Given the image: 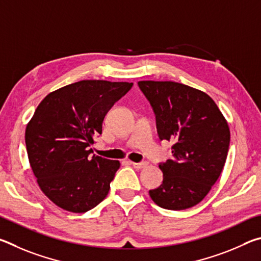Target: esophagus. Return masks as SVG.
I'll return each instance as SVG.
<instances>
[{"mask_svg":"<svg viewBox=\"0 0 261 261\" xmlns=\"http://www.w3.org/2000/svg\"><path fill=\"white\" fill-rule=\"evenodd\" d=\"M131 165L134 166L136 169H143V168L147 167V162L146 161H141V162H131Z\"/></svg>","mask_w":261,"mask_h":261,"instance_id":"34e87169","label":"esophagus"}]
</instances>
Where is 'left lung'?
Instances as JSON below:
<instances>
[{"mask_svg":"<svg viewBox=\"0 0 261 261\" xmlns=\"http://www.w3.org/2000/svg\"><path fill=\"white\" fill-rule=\"evenodd\" d=\"M138 86L155 114L159 138L173 143V156L159 163L162 184L149 196L162 208H190L204 199L223 169L229 126L213 99L199 90L175 82Z\"/></svg>","mask_w":261,"mask_h":261,"instance_id":"left-lung-1","label":"left lung"}]
</instances>
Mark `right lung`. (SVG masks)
I'll return each instance as SVG.
<instances>
[{"label": "right lung", "mask_w": 261, "mask_h": 261, "mask_svg": "<svg viewBox=\"0 0 261 261\" xmlns=\"http://www.w3.org/2000/svg\"><path fill=\"white\" fill-rule=\"evenodd\" d=\"M132 83L81 81L48 94L26 126L31 168L42 192L61 208L85 213L109 192L120 162L93 154L107 113Z\"/></svg>", "instance_id": "add662e5"}]
</instances>
